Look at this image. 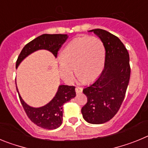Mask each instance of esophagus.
Here are the masks:
<instances>
[{
	"label": "esophagus",
	"instance_id": "1",
	"mask_svg": "<svg viewBox=\"0 0 148 148\" xmlns=\"http://www.w3.org/2000/svg\"><path fill=\"white\" fill-rule=\"evenodd\" d=\"M82 90H83V89H82V87H75V92H76V93H81V92H82Z\"/></svg>",
	"mask_w": 148,
	"mask_h": 148
}]
</instances>
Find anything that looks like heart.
I'll use <instances>...</instances> for the list:
<instances>
[{"label":"heart","mask_w":148,"mask_h":148,"mask_svg":"<svg viewBox=\"0 0 148 148\" xmlns=\"http://www.w3.org/2000/svg\"><path fill=\"white\" fill-rule=\"evenodd\" d=\"M59 73L70 82L74 70L82 82L90 83L100 75L104 66L105 49L100 38L95 36L78 37L72 40L61 53Z\"/></svg>","instance_id":"obj_1"}]
</instances>
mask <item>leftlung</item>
I'll use <instances>...</instances> for the list:
<instances>
[{
    "label": "left lung",
    "mask_w": 148,
    "mask_h": 148,
    "mask_svg": "<svg viewBox=\"0 0 148 148\" xmlns=\"http://www.w3.org/2000/svg\"><path fill=\"white\" fill-rule=\"evenodd\" d=\"M90 32L97 35L104 44L105 61L99 78L83 90L87 101L82 113L86 121L99 125L110 121L120 109L130 81V57L116 35L101 29Z\"/></svg>",
    "instance_id": "1"
}]
</instances>
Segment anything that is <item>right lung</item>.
<instances>
[{"instance_id":"right-lung-1","label":"right lung","mask_w":148,"mask_h":148,"mask_svg":"<svg viewBox=\"0 0 148 148\" xmlns=\"http://www.w3.org/2000/svg\"><path fill=\"white\" fill-rule=\"evenodd\" d=\"M67 38V35L63 34H44L40 35L26 44L23 48L17 59L16 68L27 56L38 49H47L57 57L58 52ZM18 95L27 116L34 124L44 129L53 130L59 127L62 124L63 105L75 97V91L74 86L60 85L55 97L50 102L38 108L29 106L22 99L19 92Z\"/></svg>"}]
</instances>
